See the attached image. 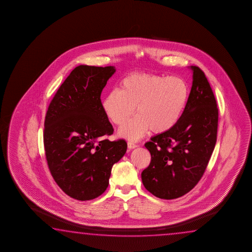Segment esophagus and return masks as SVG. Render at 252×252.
Here are the masks:
<instances>
[{
	"instance_id": "1",
	"label": "esophagus",
	"mask_w": 252,
	"mask_h": 252,
	"mask_svg": "<svg viewBox=\"0 0 252 252\" xmlns=\"http://www.w3.org/2000/svg\"><path fill=\"white\" fill-rule=\"evenodd\" d=\"M128 147L129 148V149H134V148L137 147V144H135V143L132 142V141H128Z\"/></svg>"
}]
</instances>
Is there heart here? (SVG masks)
I'll use <instances>...</instances> for the list:
<instances>
[{
    "mask_svg": "<svg viewBox=\"0 0 252 252\" xmlns=\"http://www.w3.org/2000/svg\"><path fill=\"white\" fill-rule=\"evenodd\" d=\"M188 98V87L178 77L135 73L124 77L121 89L113 90L102 101L103 110L113 124L121 126V137L139 140L146 133L166 132L178 123Z\"/></svg>",
    "mask_w": 252,
    "mask_h": 252,
    "instance_id": "b5f03b06",
    "label": "heart"
}]
</instances>
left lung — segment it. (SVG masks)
I'll use <instances>...</instances> for the list:
<instances>
[{"label": "left lung", "instance_id": "obj_1", "mask_svg": "<svg viewBox=\"0 0 252 252\" xmlns=\"http://www.w3.org/2000/svg\"><path fill=\"white\" fill-rule=\"evenodd\" d=\"M193 83L178 123L145 146L151 162L141 174L145 188L161 199L190 191L205 173L217 140V102L205 73L191 66Z\"/></svg>", "mask_w": 252, "mask_h": 252}]
</instances>
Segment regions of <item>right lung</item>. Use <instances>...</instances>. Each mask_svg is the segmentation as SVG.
Instances as JSON below:
<instances>
[{"mask_svg": "<svg viewBox=\"0 0 252 252\" xmlns=\"http://www.w3.org/2000/svg\"><path fill=\"white\" fill-rule=\"evenodd\" d=\"M115 72L113 66H77L47 108L43 132L47 166L62 190L77 200L94 199L107 189L112 166L127 150L124 139H107L114 128L100 99Z\"/></svg>", "mask_w": 252, "mask_h": 252, "instance_id": "1", "label": "right lung"}]
</instances>
